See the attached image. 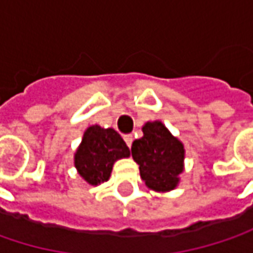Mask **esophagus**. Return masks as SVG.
Returning a JSON list of instances; mask_svg holds the SVG:
<instances>
[{"instance_id": "34e87169", "label": "esophagus", "mask_w": 253, "mask_h": 253, "mask_svg": "<svg viewBox=\"0 0 253 253\" xmlns=\"http://www.w3.org/2000/svg\"><path fill=\"white\" fill-rule=\"evenodd\" d=\"M124 141H125V143H126L128 146H131L132 141H133V136H132L131 133H128V135H124Z\"/></svg>"}]
</instances>
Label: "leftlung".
<instances>
[{
	"label": "left lung",
	"instance_id": "8db88e82",
	"mask_svg": "<svg viewBox=\"0 0 253 253\" xmlns=\"http://www.w3.org/2000/svg\"><path fill=\"white\" fill-rule=\"evenodd\" d=\"M143 136L132 143V158L148 189L159 193L174 190L184 170L186 149L183 142L162 121H148L142 126Z\"/></svg>",
	"mask_w": 253,
	"mask_h": 253
}]
</instances>
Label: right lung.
Here are the masks:
<instances>
[{
	"mask_svg": "<svg viewBox=\"0 0 253 253\" xmlns=\"http://www.w3.org/2000/svg\"><path fill=\"white\" fill-rule=\"evenodd\" d=\"M129 156V148L118 132L95 124L84 131L74 153V166L90 186H98L110 179L115 162Z\"/></svg>",
	"mask_w": 253,
	"mask_h": 253,
	"instance_id": "right-lung-1",
	"label": "right lung"
}]
</instances>
